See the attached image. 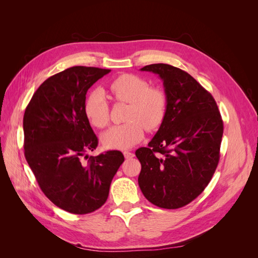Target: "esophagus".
Here are the masks:
<instances>
[{"mask_svg": "<svg viewBox=\"0 0 258 258\" xmlns=\"http://www.w3.org/2000/svg\"><path fill=\"white\" fill-rule=\"evenodd\" d=\"M123 156H124V158H126V159H131L135 156V154L126 151V152H123Z\"/></svg>", "mask_w": 258, "mask_h": 258, "instance_id": "esophagus-1", "label": "esophagus"}]
</instances>
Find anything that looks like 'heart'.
Masks as SVG:
<instances>
[{
	"instance_id": "heart-1",
	"label": "heart",
	"mask_w": 258,
	"mask_h": 258,
	"mask_svg": "<svg viewBox=\"0 0 258 258\" xmlns=\"http://www.w3.org/2000/svg\"><path fill=\"white\" fill-rule=\"evenodd\" d=\"M115 100L129 103L126 115L128 122L116 124L102 136V143L108 148L124 150L141 141L144 128L153 131L159 128L167 113V98L158 88H151L147 82L134 74H122L110 83ZM84 111L93 126L102 129L110 121V110L102 90L92 91L85 101Z\"/></svg>"
}]
</instances>
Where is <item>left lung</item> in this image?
Here are the masks:
<instances>
[{
    "instance_id": "1",
    "label": "left lung",
    "mask_w": 258,
    "mask_h": 258,
    "mask_svg": "<svg viewBox=\"0 0 258 258\" xmlns=\"http://www.w3.org/2000/svg\"><path fill=\"white\" fill-rule=\"evenodd\" d=\"M141 71L162 80L167 113L148 146L136 151L142 166L139 186L153 205L178 209L196 199L212 178L223 120L212 95L183 70L155 63Z\"/></svg>"
}]
</instances>
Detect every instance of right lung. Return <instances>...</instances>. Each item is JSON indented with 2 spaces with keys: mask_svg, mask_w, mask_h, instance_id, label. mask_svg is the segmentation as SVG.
Here are the masks:
<instances>
[{
  "mask_svg": "<svg viewBox=\"0 0 258 258\" xmlns=\"http://www.w3.org/2000/svg\"><path fill=\"white\" fill-rule=\"evenodd\" d=\"M111 70L72 67L46 80L23 116L25 156L42 191L53 205L73 214L102 207L124 158L119 151L96 157L98 138L84 106L86 93Z\"/></svg>",
  "mask_w": 258,
  "mask_h": 258,
  "instance_id": "obj_1",
  "label": "right lung"
}]
</instances>
